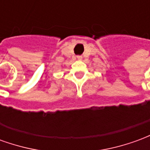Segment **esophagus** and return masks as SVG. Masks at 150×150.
<instances>
[{
	"label": "esophagus",
	"mask_w": 150,
	"mask_h": 150,
	"mask_svg": "<svg viewBox=\"0 0 150 150\" xmlns=\"http://www.w3.org/2000/svg\"><path fill=\"white\" fill-rule=\"evenodd\" d=\"M77 58H78L79 59H82V57H81V56H78V57H77Z\"/></svg>",
	"instance_id": "esophagus-1"
}]
</instances>
